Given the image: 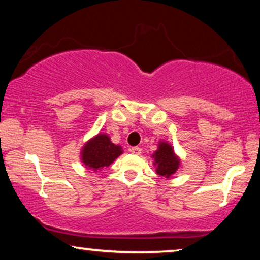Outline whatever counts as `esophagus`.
<instances>
[{"label":"esophagus","instance_id":"esophagus-1","mask_svg":"<svg viewBox=\"0 0 260 260\" xmlns=\"http://www.w3.org/2000/svg\"><path fill=\"white\" fill-rule=\"evenodd\" d=\"M130 151L133 152L134 155H140L141 152H142V149L140 147H133V148L130 149Z\"/></svg>","mask_w":260,"mask_h":260}]
</instances>
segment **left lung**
<instances>
[{
    "label": "left lung",
    "instance_id": "obj_1",
    "mask_svg": "<svg viewBox=\"0 0 260 260\" xmlns=\"http://www.w3.org/2000/svg\"><path fill=\"white\" fill-rule=\"evenodd\" d=\"M155 165H157L158 175L161 176H170L179 168V159L174 155L173 148L167 143H161L158 145V150L154 155Z\"/></svg>",
    "mask_w": 260,
    "mask_h": 260
}]
</instances>
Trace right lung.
<instances>
[{
  "label": "right lung",
  "instance_id": "1",
  "mask_svg": "<svg viewBox=\"0 0 260 260\" xmlns=\"http://www.w3.org/2000/svg\"><path fill=\"white\" fill-rule=\"evenodd\" d=\"M120 154L122 148L119 145L111 143L106 135H98L85 145L81 157L85 166L98 170L109 167Z\"/></svg>",
  "mask_w": 260,
  "mask_h": 260
}]
</instances>
